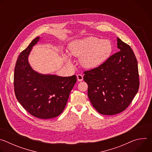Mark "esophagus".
I'll use <instances>...</instances> for the list:
<instances>
[{"mask_svg":"<svg viewBox=\"0 0 152 152\" xmlns=\"http://www.w3.org/2000/svg\"><path fill=\"white\" fill-rule=\"evenodd\" d=\"M77 79L78 81H82L83 80V75L79 74L77 75Z\"/></svg>","mask_w":152,"mask_h":152,"instance_id":"obj_1","label":"esophagus"}]
</instances>
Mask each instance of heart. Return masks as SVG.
Listing matches in <instances>:
<instances>
[{
    "mask_svg": "<svg viewBox=\"0 0 152 152\" xmlns=\"http://www.w3.org/2000/svg\"><path fill=\"white\" fill-rule=\"evenodd\" d=\"M113 52L111 42L108 39L90 37L73 41L69 46L71 56L80 58V62L86 69H94L102 65L109 58ZM67 62L71 61L64 55Z\"/></svg>",
    "mask_w": 152,
    "mask_h": 152,
    "instance_id": "heart-1",
    "label": "heart"
}]
</instances>
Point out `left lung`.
Returning a JSON list of instances; mask_svg holds the SVG:
<instances>
[{
    "label": "left lung",
    "mask_w": 152,
    "mask_h": 152,
    "mask_svg": "<svg viewBox=\"0 0 152 152\" xmlns=\"http://www.w3.org/2000/svg\"><path fill=\"white\" fill-rule=\"evenodd\" d=\"M120 50L100 66L84 72L88 96L95 109L103 115H115L125 110L140 86L138 63L128 45L117 38Z\"/></svg>",
    "instance_id": "1"
}]
</instances>
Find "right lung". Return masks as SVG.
<instances>
[{
    "mask_svg": "<svg viewBox=\"0 0 152 152\" xmlns=\"http://www.w3.org/2000/svg\"><path fill=\"white\" fill-rule=\"evenodd\" d=\"M39 38L37 37L33 39L18 56L14 69V92L18 102L29 114L37 118L49 119L64 111L77 77L76 75H42L32 69L28 56Z\"/></svg>",
    "mask_w": 152,
    "mask_h": 152,
    "instance_id": "1",
    "label": "right lung"
}]
</instances>
